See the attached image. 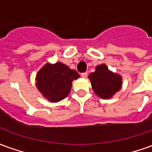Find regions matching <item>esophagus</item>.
Segmentation results:
<instances>
[{
  "label": "esophagus",
  "mask_w": 152,
  "mask_h": 152,
  "mask_svg": "<svg viewBox=\"0 0 152 152\" xmlns=\"http://www.w3.org/2000/svg\"><path fill=\"white\" fill-rule=\"evenodd\" d=\"M80 76H81V77H83V78H86V77H87V76H88V74H87V72H84V73H82Z\"/></svg>",
  "instance_id": "esophagus-1"
}]
</instances>
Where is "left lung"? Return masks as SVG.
I'll use <instances>...</instances> for the list:
<instances>
[{"label":"left lung","instance_id":"left-lung-1","mask_svg":"<svg viewBox=\"0 0 152 152\" xmlns=\"http://www.w3.org/2000/svg\"><path fill=\"white\" fill-rule=\"evenodd\" d=\"M88 77L94 92L102 99H112L122 88V76L109 70L104 63L96 66Z\"/></svg>","mask_w":152,"mask_h":152}]
</instances>
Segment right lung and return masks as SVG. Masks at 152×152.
<instances>
[{
	"instance_id": "right-lung-1",
	"label": "right lung",
	"mask_w": 152,
	"mask_h": 152,
	"mask_svg": "<svg viewBox=\"0 0 152 152\" xmlns=\"http://www.w3.org/2000/svg\"><path fill=\"white\" fill-rule=\"evenodd\" d=\"M76 71L61 62L47 63L38 71L36 86L44 98L50 102H58L69 94L72 81L78 79Z\"/></svg>"
}]
</instances>
